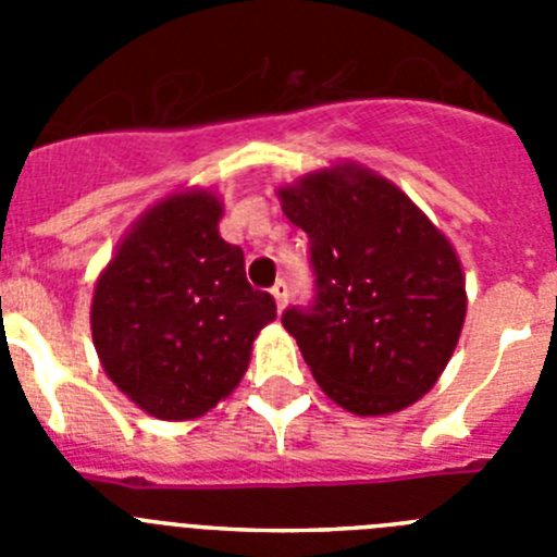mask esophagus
<instances>
[{
    "label": "esophagus",
    "mask_w": 557,
    "mask_h": 557,
    "mask_svg": "<svg viewBox=\"0 0 557 557\" xmlns=\"http://www.w3.org/2000/svg\"><path fill=\"white\" fill-rule=\"evenodd\" d=\"M270 293H273V298H275V307L284 309V304H287V298H289L287 282H284V278H278V282L273 284V289H270Z\"/></svg>",
    "instance_id": "1"
}]
</instances>
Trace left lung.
Returning a JSON list of instances; mask_svg holds the SVG:
<instances>
[{"instance_id": "left-lung-1", "label": "left lung", "mask_w": 557, "mask_h": 557, "mask_svg": "<svg viewBox=\"0 0 557 557\" xmlns=\"http://www.w3.org/2000/svg\"><path fill=\"white\" fill-rule=\"evenodd\" d=\"M307 231L314 295L282 323L314 382L357 416L412 405L437 382L466 318L457 253L405 191L357 166L282 189Z\"/></svg>"}]
</instances>
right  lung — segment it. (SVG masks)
<instances>
[{"label": "right lung", "instance_id": "add662e5", "mask_svg": "<svg viewBox=\"0 0 557 557\" xmlns=\"http://www.w3.org/2000/svg\"><path fill=\"white\" fill-rule=\"evenodd\" d=\"M209 191L161 200L97 278L91 334L111 382L164 421L198 418L228 396L256 334L275 318L270 293L245 278Z\"/></svg>", "mask_w": 557, "mask_h": 557}]
</instances>
